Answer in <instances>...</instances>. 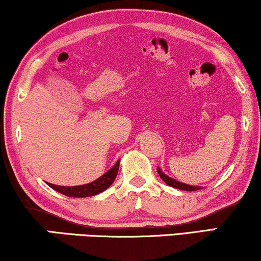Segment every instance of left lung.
<instances>
[{"mask_svg":"<svg viewBox=\"0 0 261 261\" xmlns=\"http://www.w3.org/2000/svg\"><path fill=\"white\" fill-rule=\"evenodd\" d=\"M156 171H158L160 178H162V179L165 181L167 185H170V187L179 189V190H184V191H196V190H199V189H201L199 187H191V185L180 183V181H178L176 179H172V178H170L169 176H166V174H164L160 169H156Z\"/></svg>","mask_w":261,"mask_h":261,"instance_id":"left-lung-1","label":"left lung"}]
</instances>
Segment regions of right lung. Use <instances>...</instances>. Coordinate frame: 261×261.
Segmentation results:
<instances>
[{"instance_id": "1", "label": "right lung", "mask_w": 261, "mask_h": 261, "mask_svg": "<svg viewBox=\"0 0 261 261\" xmlns=\"http://www.w3.org/2000/svg\"><path fill=\"white\" fill-rule=\"evenodd\" d=\"M119 164L120 160H117V163L108 172H106L102 177H99L98 179H96L90 184L78 185V187H59V185L51 183L47 184L53 190L58 191L65 196H69V197H89V196H95L99 194V192L105 191L106 189H108L113 184V181L116 178L117 171H119Z\"/></svg>"}]
</instances>
